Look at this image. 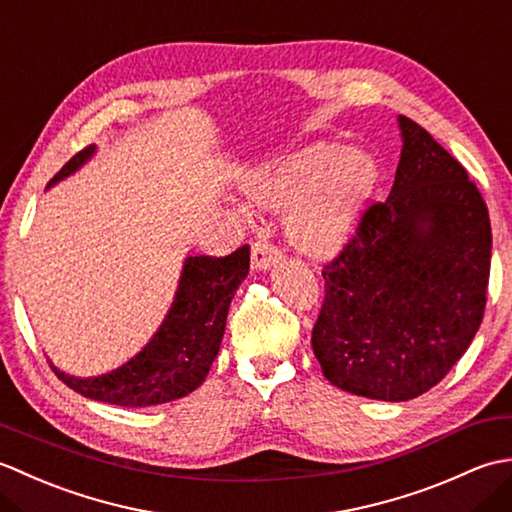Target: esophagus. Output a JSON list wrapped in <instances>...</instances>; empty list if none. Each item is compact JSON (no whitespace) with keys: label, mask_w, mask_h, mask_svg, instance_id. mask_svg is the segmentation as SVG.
Here are the masks:
<instances>
[{"label":"esophagus","mask_w":512,"mask_h":512,"mask_svg":"<svg viewBox=\"0 0 512 512\" xmlns=\"http://www.w3.org/2000/svg\"><path fill=\"white\" fill-rule=\"evenodd\" d=\"M279 259V250L275 246H270L268 242H255L253 250H250V266H253V270H268L270 266L277 264Z\"/></svg>","instance_id":"esophagus-1"}]
</instances>
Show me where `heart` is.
<instances>
[{
    "label": "heart",
    "instance_id": "b5f03b06",
    "mask_svg": "<svg viewBox=\"0 0 512 512\" xmlns=\"http://www.w3.org/2000/svg\"><path fill=\"white\" fill-rule=\"evenodd\" d=\"M380 180L372 154L334 143L306 145L244 173V198L264 211H284V235L310 257L341 250L361 224Z\"/></svg>",
    "mask_w": 512,
    "mask_h": 512
}]
</instances>
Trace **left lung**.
<instances>
[{"instance_id":"8db88e82","label":"left lung","mask_w":512,"mask_h":512,"mask_svg":"<svg viewBox=\"0 0 512 512\" xmlns=\"http://www.w3.org/2000/svg\"><path fill=\"white\" fill-rule=\"evenodd\" d=\"M398 129L394 187L325 266L312 330L332 385L385 402L418 398L469 350L493 244L486 204L460 162L407 116Z\"/></svg>"}]
</instances>
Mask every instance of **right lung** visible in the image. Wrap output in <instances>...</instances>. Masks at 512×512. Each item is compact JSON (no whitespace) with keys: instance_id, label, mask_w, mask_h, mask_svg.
I'll return each instance as SVG.
<instances>
[{"instance_id":"right-lung-1","label":"right lung","mask_w":512,"mask_h":512,"mask_svg":"<svg viewBox=\"0 0 512 512\" xmlns=\"http://www.w3.org/2000/svg\"><path fill=\"white\" fill-rule=\"evenodd\" d=\"M96 154L90 145L76 154L48 187L74 176ZM250 266V248L228 257L189 255L184 259L176 295L165 319L143 350L121 367L99 376H72L50 365L65 385L90 400L116 407H154L198 389L220 352L228 306Z\"/></svg>"}]
</instances>
